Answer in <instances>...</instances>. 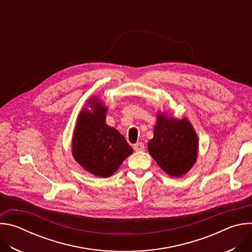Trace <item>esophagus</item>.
<instances>
[{"label":"esophagus","instance_id":"34e87169","mask_svg":"<svg viewBox=\"0 0 252 252\" xmlns=\"http://www.w3.org/2000/svg\"><path fill=\"white\" fill-rule=\"evenodd\" d=\"M133 150L136 151V152H141V151L145 150V145H143L142 142L138 141V142H136L133 145Z\"/></svg>","mask_w":252,"mask_h":252}]
</instances>
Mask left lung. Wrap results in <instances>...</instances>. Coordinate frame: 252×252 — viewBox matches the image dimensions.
Segmentation results:
<instances>
[{
  "instance_id": "left-lung-1",
  "label": "left lung",
  "mask_w": 252,
  "mask_h": 252,
  "mask_svg": "<svg viewBox=\"0 0 252 252\" xmlns=\"http://www.w3.org/2000/svg\"><path fill=\"white\" fill-rule=\"evenodd\" d=\"M149 152L157 163L169 175L182 176L194 164L197 156V136L187 119L175 120L158 116L154 138Z\"/></svg>"
}]
</instances>
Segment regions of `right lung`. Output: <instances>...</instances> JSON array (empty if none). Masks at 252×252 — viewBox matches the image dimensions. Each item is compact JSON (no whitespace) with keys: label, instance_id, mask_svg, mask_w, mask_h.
<instances>
[{"label":"right lung","instance_id":"right-lung-1","mask_svg":"<svg viewBox=\"0 0 252 252\" xmlns=\"http://www.w3.org/2000/svg\"><path fill=\"white\" fill-rule=\"evenodd\" d=\"M93 112L83 110L73 138L76 160L91 173L109 177L132 154L125 136L105 124V106L96 99L90 101Z\"/></svg>","mask_w":252,"mask_h":252}]
</instances>
